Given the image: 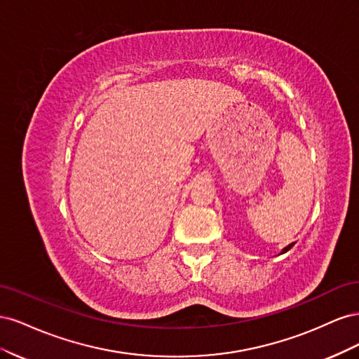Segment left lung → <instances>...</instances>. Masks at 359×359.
<instances>
[{"mask_svg":"<svg viewBox=\"0 0 359 359\" xmlns=\"http://www.w3.org/2000/svg\"><path fill=\"white\" fill-rule=\"evenodd\" d=\"M293 244H295V243H292V244H289L287 247H285L283 250H281V253H286V252H289V250L293 247Z\"/></svg>","mask_w":359,"mask_h":359,"instance_id":"left-lung-1","label":"left lung"}]
</instances>
